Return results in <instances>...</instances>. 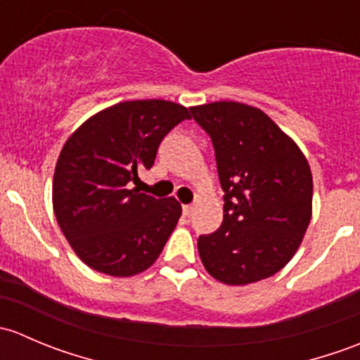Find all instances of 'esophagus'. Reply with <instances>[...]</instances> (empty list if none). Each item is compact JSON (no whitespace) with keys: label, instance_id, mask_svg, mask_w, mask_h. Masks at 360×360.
<instances>
[{"label":"esophagus","instance_id":"34e87169","mask_svg":"<svg viewBox=\"0 0 360 360\" xmlns=\"http://www.w3.org/2000/svg\"><path fill=\"white\" fill-rule=\"evenodd\" d=\"M191 212H193V205H183L184 216H191Z\"/></svg>","mask_w":360,"mask_h":360}]
</instances>
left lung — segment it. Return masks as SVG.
I'll return each instance as SVG.
<instances>
[{"instance_id": "1", "label": "left lung", "mask_w": 360, "mask_h": 360, "mask_svg": "<svg viewBox=\"0 0 360 360\" xmlns=\"http://www.w3.org/2000/svg\"><path fill=\"white\" fill-rule=\"evenodd\" d=\"M209 134L224 191L219 230L198 237L205 270L228 285L271 277L291 261L311 217L310 165L257 108L233 101L191 108Z\"/></svg>"}]
</instances>
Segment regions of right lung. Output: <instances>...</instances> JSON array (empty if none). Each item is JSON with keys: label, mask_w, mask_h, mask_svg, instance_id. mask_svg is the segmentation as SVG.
<instances>
[{"label": "right lung", "mask_w": 360, "mask_h": 360, "mask_svg": "<svg viewBox=\"0 0 360 360\" xmlns=\"http://www.w3.org/2000/svg\"><path fill=\"white\" fill-rule=\"evenodd\" d=\"M190 118L188 108L170 101H125L94 115L66 141L53 174V212L83 263L112 277L155 263L181 203L130 186L153 167L163 137Z\"/></svg>", "instance_id": "1"}]
</instances>
